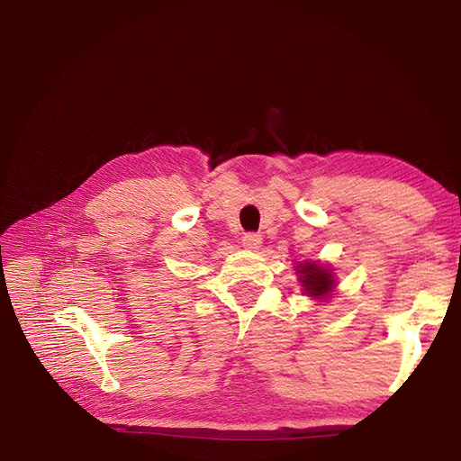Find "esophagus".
<instances>
[{"mask_svg":"<svg viewBox=\"0 0 461 461\" xmlns=\"http://www.w3.org/2000/svg\"><path fill=\"white\" fill-rule=\"evenodd\" d=\"M261 242H263V239H261V234H258V232H246L242 236V246L248 248V249H258L261 246Z\"/></svg>","mask_w":461,"mask_h":461,"instance_id":"obj_1","label":"esophagus"}]
</instances>
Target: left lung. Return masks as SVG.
Wrapping results in <instances>:
<instances>
[{
	"mask_svg": "<svg viewBox=\"0 0 461 461\" xmlns=\"http://www.w3.org/2000/svg\"><path fill=\"white\" fill-rule=\"evenodd\" d=\"M296 273H300V281L310 296H325L334 286L330 271L321 267L319 263H313V261L300 263Z\"/></svg>",
	"mask_w": 461,
	"mask_h": 461,
	"instance_id": "left-lung-1",
	"label": "left lung"
}]
</instances>
